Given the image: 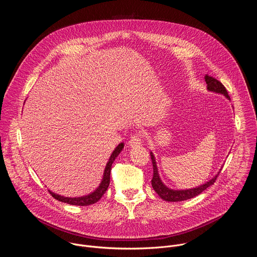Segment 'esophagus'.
I'll return each mask as SVG.
<instances>
[{
  "label": "esophagus",
  "mask_w": 257,
  "mask_h": 257,
  "mask_svg": "<svg viewBox=\"0 0 257 257\" xmlns=\"http://www.w3.org/2000/svg\"><path fill=\"white\" fill-rule=\"evenodd\" d=\"M142 144V140L139 134H135L131 137V139L128 142V145L130 148H136V146H140Z\"/></svg>",
  "instance_id": "obj_1"
}]
</instances>
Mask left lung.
I'll list each match as a JSON object with an SVG mask.
<instances>
[{
	"label": "left lung",
	"instance_id": "left-lung-1",
	"mask_svg": "<svg viewBox=\"0 0 257 257\" xmlns=\"http://www.w3.org/2000/svg\"><path fill=\"white\" fill-rule=\"evenodd\" d=\"M205 82H206V88L208 91L214 92V93H219L223 94L225 97H227L230 100V96L228 94L227 89L225 88V86L219 82L218 80L214 79L213 77H210L208 75H205L204 77ZM151 158H152V162H153V167H154V177L152 180V186L154 188V190L158 193V195L166 200V201H171V202H176V201H183V200H187L190 198H193L197 195H199L200 193H202L205 189H207L209 186H211L214 181L216 180L219 170L217 172V174L212 177L209 181L205 182L204 184L199 185L197 187L194 188H189V189H171L169 188L167 185H165L161 177L159 174V169L157 166V162H156V158L153 152H151Z\"/></svg>",
	"mask_w": 257,
	"mask_h": 257
}]
</instances>
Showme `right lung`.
I'll return each instance as SVG.
<instances>
[{"label":"right lung","instance_id":"right-lung-1","mask_svg":"<svg viewBox=\"0 0 257 257\" xmlns=\"http://www.w3.org/2000/svg\"><path fill=\"white\" fill-rule=\"evenodd\" d=\"M124 149V143L121 142L119 143V145L114 150V152L112 153L111 157L108 159V162L105 165L104 171H103V176L101 179V182L99 183L98 187L92 191L91 193L87 194V195H83L80 197H65L62 195H59L51 190H49L50 194L57 200L71 204V205H81V206H85V205H90L93 204L95 202H97L101 196L104 194V192L107 190V187L109 185V175H111V170H112V164L114 163V161L116 160V158L119 156V154L122 152V150Z\"/></svg>","mask_w":257,"mask_h":257}]
</instances>
